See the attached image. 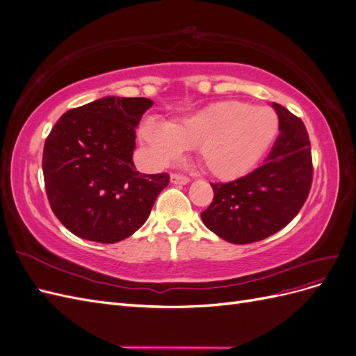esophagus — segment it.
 I'll return each instance as SVG.
<instances>
[{"instance_id": "34e87169", "label": "esophagus", "mask_w": 356, "mask_h": 356, "mask_svg": "<svg viewBox=\"0 0 356 356\" xmlns=\"http://www.w3.org/2000/svg\"><path fill=\"white\" fill-rule=\"evenodd\" d=\"M170 182L172 184H179V186H186L190 182V178L186 175H181V174H172L170 175Z\"/></svg>"}]
</instances>
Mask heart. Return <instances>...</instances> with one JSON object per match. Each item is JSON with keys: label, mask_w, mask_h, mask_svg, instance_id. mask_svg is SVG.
Instances as JSON below:
<instances>
[{"label": "heart", "mask_w": 356, "mask_h": 356, "mask_svg": "<svg viewBox=\"0 0 356 356\" xmlns=\"http://www.w3.org/2000/svg\"><path fill=\"white\" fill-rule=\"evenodd\" d=\"M277 127L272 108L227 101L170 124L147 120L141 138L159 163H169L184 149L197 148L200 163L209 174L232 179L245 175L260 161Z\"/></svg>", "instance_id": "obj_1"}]
</instances>
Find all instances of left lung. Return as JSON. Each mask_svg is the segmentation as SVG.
Returning a JSON list of instances; mask_svg holds the SVG:
<instances>
[{"mask_svg": "<svg viewBox=\"0 0 356 356\" xmlns=\"http://www.w3.org/2000/svg\"><path fill=\"white\" fill-rule=\"evenodd\" d=\"M279 135L261 166L230 182H212L213 199L200 217L224 241H263L303 208L314 179L310 139L301 118L273 104Z\"/></svg>", "mask_w": 356, "mask_h": 356, "instance_id": "left-lung-1", "label": "left lung"}]
</instances>
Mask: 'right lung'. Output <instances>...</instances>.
<instances>
[{"label": "right lung", "instance_id": "right-lung-1", "mask_svg": "<svg viewBox=\"0 0 356 356\" xmlns=\"http://www.w3.org/2000/svg\"><path fill=\"white\" fill-rule=\"evenodd\" d=\"M148 98L106 96L63 114L46 139L42 174L50 208L83 239L115 243L147 221L168 174L134 166L135 127Z\"/></svg>", "mask_w": 356, "mask_h": 356}]
</instances>
